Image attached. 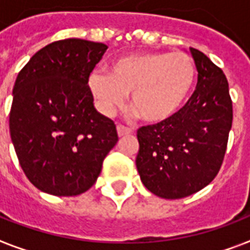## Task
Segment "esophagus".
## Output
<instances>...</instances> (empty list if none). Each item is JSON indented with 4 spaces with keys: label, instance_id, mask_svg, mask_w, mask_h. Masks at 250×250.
<instances>
[{
    "label": "esophagus",
    "instance_id": "obj_1",
    "mask_svg": "<svg viewBox=\"0 0 250 250\" xmlns=\"http://www.w3.org/2000/svg\"><path fill=\"white\" fill-rule=\"evenodd\" d=\"M116 130H118V135H119L120 138H122V136H125V135L132 134V130H131V128L125 127V125H118Z\"/></svg>",
    "mask_w": 250,
    "mask_h": 250
}]
</instances>
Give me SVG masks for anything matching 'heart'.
<instances>
[{"mask_svg": "<svg viewBox=\"0 0 250 250\" xmlns=\"http://www.w3.org/2000/svg\"><path fill=\"white\" fill-rule=\"evenodd\" d=\"M195 61L186 53H138L116 59L108 74L92 73L88 87L104 115H114L131 94V106L148 123L180 111L196 81Z\"/></svg>", "mask_w": 250, "mask_h": 250, "instance_id": "obj_1", "label": "heart"}]
</instances>
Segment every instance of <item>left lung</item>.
<instances>
[{
    "mask_svg": "<svg viewBox=\"0 0 250 250\" xmlns=\"http://www.w3.org/2000/svg\"><path fill=\"white\" fill-rule=\"evenodd\" d=\"M197 86L171 119L138 130L136 168L144 187L163 199H183L207 187L219 173L227 151L232 99L223 70L189 49Z\"/></svg>",
    "mask_w": 250,
    "mask_h": 250,
    "instance_id": "left-lung-1",
    "label": "left lung"
}]
</instances>
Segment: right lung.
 Wrapping results in <instances>:
<instances>
[{
  "instance_id": "right-lung-1",
  "label": "right lung",
  "mask_w": 250,
  "mask_h": 250,
  "mask_svg": "<svg viewBox=\"0 0 250 250\" xmlns=\"http://www.w3.org/2000/svg\"><path fill=\"white\" fill-rule=\"evenodd\" d=\"M104 43L68 38L37 51L18 73L9 127L17 158L40 191L90 189L118 142L114 122L94 107L88 77Z\"/></svg>"
}]
</instances>
